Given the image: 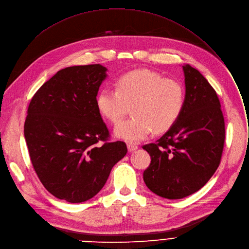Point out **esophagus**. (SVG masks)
Masks as SVG:
<instances>
[{"label":"esophagus","instance_id":"obj_1","mask_svg":"<svg viewBox=\"0 0 249 249\" xmlns=\"http://www.w3.org/2000/svg\"><path fill=\"white\" fill-rule=\"evenodd\" d=\"M127 147H128V151H129V152H134V151H136V150L138 149V146L133 144V143H129V144L127 145Z\"/></svg>","mask_w":249,"mask_h":249}]
</instances>
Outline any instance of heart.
Here are the masks:
<instances>
[{"label":"heart","instance_id":"1","mask_svg":"<svg viewBox=\"0 0 249 249\" xmlns=\"http://www.w3.org/2000/svg\"><path fill=\"white\" fill-rule=\"evenodd\" d=\"M116 89L100 90L96 105L100 114L117 125L131 106L134 116L116 127L115 134L129 142H140L155 130H169L185 106L186 90L177 79L166 78L149 70L133 71L121 75Z\"/></svg>","mask_w":249,"mask_h":249}]
</instances>
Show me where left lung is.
I'll return each mask as SVG.
<instances>
[{"instance_id":"left-lung-1","label":"left lung","mask_w":249,"mask_h":249,"mask_svg":"<svg viewBox=\"0 0 249 249\" xmlns=\"http://www.w3.org/2000/svg\"><path fill=\"white\" fill-rule=\"evenodd\" d=\"M186 101L177 122L143 149L151 156L146 186L169 199L186 197L205 186L218 168L225 139L220 102L213 87L189 64L183 66Z\"/></svg>"}]
</instances>
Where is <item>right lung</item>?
<instances>
[{
  "instance_id": "obj_1",
  "label": "right lung",
  "mask_w": 249,
  "mask_h": 249,
  "mask_svg": "<svg viewBox=\"0 0 249 249\" xmlns=\"http://www.w3.org/2000/svg\"><path fill=\"white\" fill-rule=\"evenodd\" d=\"M100 64L66 67L33 96L24 132L33 167L53 196L70 202L93 197L127 153L110 133L96 105L106 77Z\"/></svg>"
}]
</instances>
